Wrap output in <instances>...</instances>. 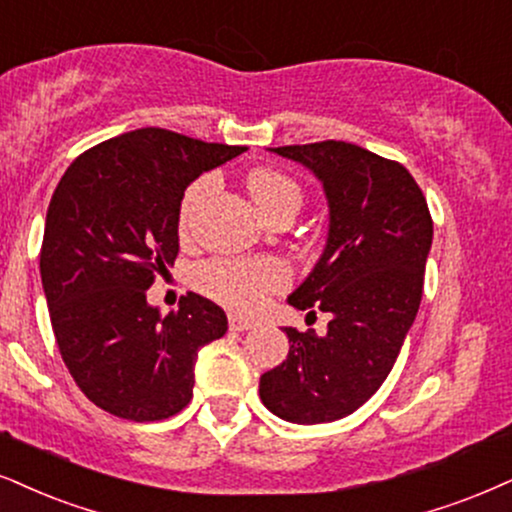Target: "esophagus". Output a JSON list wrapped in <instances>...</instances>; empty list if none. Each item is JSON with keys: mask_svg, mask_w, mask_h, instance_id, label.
<instances>
[{"mask_svg": "<svg viewBox=\"0 0 512 512\" xmlns=\"http://www.w3.org/2000/svg\"><path fill=\"white\" fill-rule=\"evenodd\" d=\"M251 327H256L254 320L242 318V315H230V330L244 332V330H251Z\"/></svg>", "mask_w": 512, "mask_h": 512, "instance_id": "1", "label": "esophagus"}]
</instances>
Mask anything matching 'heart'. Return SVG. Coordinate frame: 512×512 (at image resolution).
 <instances>
[{
  "instance_id": "1",
  "label": "heart",
  "mask_w": 512,
  "mask_h": 512,
  "mask_svg": "<svg viewBox=\"0 0 512 512\" xmlns=\"http://www.w3.org/2000/svg\"><path fill=\"white\" fill-rule=\"evenodd\" d=\"M216 180L213 175L194 182L182 201L180 225L187 227L194 208L211 192ZM249 189L258 211L270 218L280 208L301 206V192L287 175L275 170H256L249 175ZM197 282L208 296L235 311L251 313L266 304V299L277 289L287 285V268L273 258H213L197 270Z\"/></svg>"
}]
</instances>
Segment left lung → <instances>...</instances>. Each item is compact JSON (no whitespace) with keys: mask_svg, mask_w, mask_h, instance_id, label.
Returning a JSON list of instances; mask_svg holds the SVG:
<instances>
[{"mask_svg":"<svg viewBox=\"0 0 512 512\" xmlns=\"http://www.w3.org/2000/svg\"><path fill=\"white\" fill-rule=\"evenodd\" d=\"M323 185L330 225L318 263L289 294L299 311L330 313L327 334L285 327L287 361L263 372L258 394L277 418L318 425L346 418L382 387L422 299L432 218L401 163L349 142L270 149Z\"/></svg>","mask_w":512,"mask_h":512,"instance_id":"obj_1","label":"left lung"}]
</instances>
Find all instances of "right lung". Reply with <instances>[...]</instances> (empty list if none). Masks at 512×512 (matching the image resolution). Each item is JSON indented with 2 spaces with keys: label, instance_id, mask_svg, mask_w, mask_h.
<instances>
[{
  "label": "right lung",
  "instance_id": "add662e5",
  "mask_svg": "<svg viewBox=\"0 0 512 512\" xmlns=\"http://www.w3.org/2000/svg\"><path fill=\"white\" fill-rule=\"evenodd\" d=\"M244 151L140 128L87 149L54 189L42 289L63 363L106 413L154 422L192 399L197 353L227 332V315L194 292L161 315L147 289L178 256L185 189Z\"/></svg>",
  "mask_w": 512,
  "mask_h": 512
}]
</instances>
